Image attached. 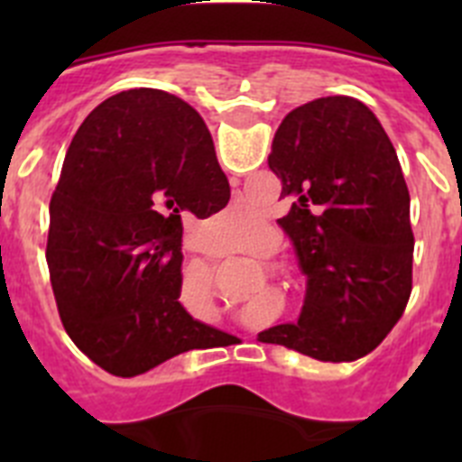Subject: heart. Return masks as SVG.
Here are the masks:
<instances>
[{
  "label": "heart",
  "mask_w": 462,
  "mask_h": 462,
  "mask_svg": "<svg viewBox=\"0 0 462 462\" xmlns=\"http://www.w3.org/2000/svg\"><path fill=\"white\" fill-rule=\"evenodd\" d=\"M231 217H234L236 226H247V224H252L256 219L254 215L247 210V208H234V210H231ZM275 247H277L275 236H273L271 231H266V234H263V238H261L259 254H266V256L273 254V252H275Z\"/></svg>",
  "instance_id": "b5f03b06"
}]
</instances>
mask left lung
Returning <instances> with one entry per match:
<instances>
[{
  "mask_svg": "<svg viewBox=\"0 0 462 462\" xmlns=\"http://www.w3.org/2000/svg\"><path fill=\"white\" fill-rule=\"evenodd\" d=\"M268 166L289 212L280 226L308 275L298 324L259 333L317 361H356L389 336L411 293L410 191L382 122L354 97L298 106Z\"/></svg>",
  "mask_w": 462,
  "mask_h": 462,
  "instance_id": "8db88e82",
  "label": "left lung"
}]
</instances>
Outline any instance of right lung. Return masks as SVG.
Returning a JSON list of instances; mask_svg holds the SVG:
<instances>
[{
    "mask_svg": "<svg viewBox=\"0 0 462 462\" xmlns=\"http://www.w3.org/2000/svg\"><path fill=\"white\" fill-rule=\"evenodd\" d=\"M228 196L206 122L173 94L125 89L85 117L52 194L46 261L64 330L89 361L136 377L226 337L178 298L182 219L210 217Z\"/></svg>",
    "mask_w": 462,
    "mask_h": 462,
    "instance_id": "right-lung-1",
    "label": "right lung"
}]
</instances>
